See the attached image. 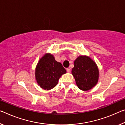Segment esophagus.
<instances>
[{"instance_id":"1","label":"esophagus","mask_w":125,"mask_h":125,"mask_svg":"<svg viewBox=\"0 0 125 125\" xmlns=\"http://www.w3.org/2000/svg\"><path fill=\"white\" fill-rule=\"evenodd\" d=\"M67 72L70 73L71 72V69L70 68H67Z\"/></svg>"}]
</instances>
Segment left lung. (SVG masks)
<instances>
[{
  "instance_id": "obj_1",
  "label": "left lung",
  "mask_w": 125,
  "mask_h": 125,
  "mask_svg": "<svg viewBox=\"0 0 125 125\" xmlns=\"http://www.w3.org/2000/svg\"><path fill=\"white\" fill-rule=\"evenodd\" d=\"M72 74L80 90L88 91L97 83L99 71L94 61L86 55L79 56L74 62Z\"/></svg>"
}]
</instances>
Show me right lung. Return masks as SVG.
<instances>
[{"label":"right lung","instance_id":"1","mask_svg":"<svg viewBox=\"0 0 125 125\" xmlns=\"http://www.w3.org/2000/svg\"><path fill=\"white\" fill-rule=\"evenodd\" d=\"M66 73L60 62H57L50 53H46L40 59L35 71V80L42 88L49 90L58 84L59 78Z\"/></svg>","mask_w":125,"mask_h":125}]
</instances>
